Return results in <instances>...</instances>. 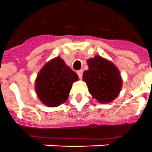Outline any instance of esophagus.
<instances>
[{"instance_id":"1","label":"esophagus","mask_w":152,"mask_h":152,"mask_svg":"<svg viewBox=\"0 0 152 152\" xmlns=\"http://www.w3.org/2000/svg\"><path fill=\"white\" fill-rule=\"evenodd\" d=\"M77 75H78L79 78L81 79L82 78V76H83V70H80V71H77Z\"/></svg>"}]
</instances>
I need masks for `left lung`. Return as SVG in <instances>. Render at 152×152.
I'll list each match as a JSON object with an SVG mask.
<instances>
[{
    "label": "left lung",
    "instance_id": "8db88e82",
    "mask_svg": "<svg viewBox=\"0 0 152 152\" xmlns=\"http://www.w3.org/2000/svg\"><path fill=\"white\" fill-rule=\"evenodd\" d=\"M89 69L83 74L89 92L99 103H110L121 91V75L116 66L100 56L88 60Z\"/></svg>",
    "mask_w": 152,
    "mask_h": 152
}]
</instances>
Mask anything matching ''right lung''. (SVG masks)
I'll list each match as a JSON object with an SVG mask.
<instances>
[{
	"mask_svg": "<svg viewBox=\"0 0 152 152\" xmlns=\"http://www.w3.org/2000/svg\"><path fill=\"white\" fill-rule=\"evenodd\" d=\"M78 76L64 60L56 57L47 62L39 72L36 80V92L42 103L56 107L66 101L72 84Z\"/></svg>",
	"mask_w": 152,
	"mask_h": 152,
	"instance_id": "add662e5",
	"label": "right lung"
}]
</instances>
